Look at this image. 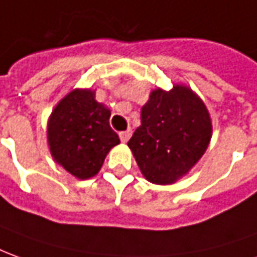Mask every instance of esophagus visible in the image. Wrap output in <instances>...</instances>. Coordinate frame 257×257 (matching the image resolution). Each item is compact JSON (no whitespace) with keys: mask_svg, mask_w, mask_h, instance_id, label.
<instances>
[{"mask_svg":"<svg viewBox=\"0 0 257 257\" xmlns=\"http://www.w3.org/2000/svg\"><path fill=\"white\" fill-rule=\"evenodd\" d=\"M118 136H120L121 143H127L128 139L132 137V128H127V130H124V132H120L118 133Z\"/></svg>","mask_w":257,"mask_h":257,"instance_id":"1","label":"esophagus"}]
</instances>
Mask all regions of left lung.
<instances>
[{
    "label": "left lung",
    "mask_w": 257,
    "mask_h": 257,
    "mask_svg": "<svg viewBox=\"0 0 257 257\" xmlns=\"http://www.w3.org/2000/svg\"><path fill=\"white\" fill-rule=\"evenodd\" d=\"M213 136L207 106L190 86L157 88L141 107V125L130 141L143 176L155 185H172L190 172Z\"/></svg>",
    "instance_id": "left-lung-1"
}]
</instances>
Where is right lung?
Masks as SVG:
<instances>
[{"label":"right lung","mask_w":257,"mask_h":257,"mask_svg":"<svg viewBox=\"0 0 257 257\" xmlns=\"http://www.w3.org/2000/svg\"><path fill=\"white\" fill-rule=\"evenodd\" d=\"M110 110L91 88H75L58 102L47 121L53 159L77 179L93 178L120 139L109 124Z\"/></svg>","instance_id":"add662e5"}]
</instances>
